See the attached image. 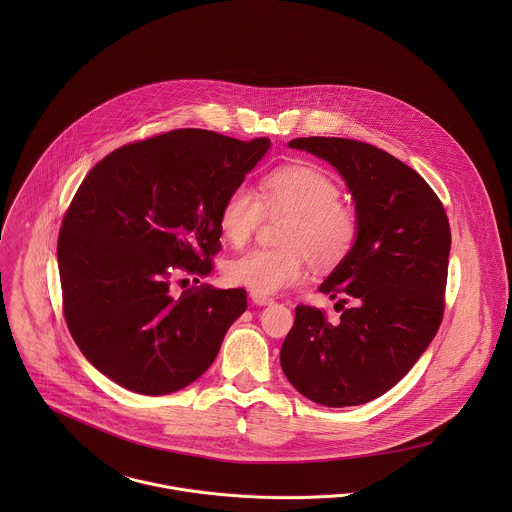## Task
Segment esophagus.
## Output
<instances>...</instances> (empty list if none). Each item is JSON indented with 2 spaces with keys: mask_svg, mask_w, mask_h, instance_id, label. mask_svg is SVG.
<instances>
[{
  "mask_svg": "<svg viewBox=\"0 0 512 512\" xmlns=\"http://www.w3.org/2000/svg\"><path fill=\"white\" fill-rule=\"evenodd\" d=\"M250 297H252V301H254L256 305H270V303H274V297H268V295H258V293H250Z\"/></svg>",
  "mask_w": 512,
  "mask_h": 512,
  "instance_id": "1",
  "label": "esophagus"
}]
</instances>
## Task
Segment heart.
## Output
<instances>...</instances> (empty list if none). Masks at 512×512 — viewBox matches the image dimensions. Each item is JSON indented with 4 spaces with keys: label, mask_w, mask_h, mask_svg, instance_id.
<instances>
[{
    "label": "heart",
    "mask_w": 512,
    "mask_h": 512,
    "mask_svg": "<svg viewBox=\"0 0 512 512\" xmlns=\"http://www.w3.org/2000/svg\"><path fill=\"white\" fill-rule=\"evenodd\" d=\"M264 215H288L278 238L282 248H256L224 266L226 282L258 295L299 284L307 258L317 270L339 266L359 240L357 211L341 201L339 183L315 165L274 169L260 179L258 193L246 185L232 187L220 205V234L240 248L254 236Z\"/></svg>",
    "instance_id": "heart-1"
}]
</instances>
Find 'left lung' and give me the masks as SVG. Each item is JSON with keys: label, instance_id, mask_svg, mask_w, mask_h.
I'll return each mask as SVG.
<instances>
[{"label": "left lung", "instance_id": "obj_1", "mask_svg": "<svg viewBox=\"0 0 512 512\" xmlns=\"http://www.w3.org/2000/svg\"><path fill=\"white\" fill-rule=\"evenodd\" d=\"M290 146L337 167L361 230L353 252L319 288L339 299V321L297 305L280 363L305 398L329 408L359 406L404 378L438 333L449 220L434 189L384 149L317 136Z\"/></svg>", "mask_w": 512, "mask_h": 512}]
</instances>
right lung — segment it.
<instances>
[{
    "label": "right lung",
    "mask_w": 512,
    "mask_h": 512,
    "mask_svg": "<svg viewBox=\"0 0 512 512\" xmlns=\"http://www.w3.org/2000/svg\"><path fill=\"white\" fill-rule=\"evenodd\" d=\"M268 147L173 130L114 149L80 183L57 244L63 315L80 353L116 384L169 394L217 359L246 290L175 295L171 284L213 272L222 199Z\"/></svg>",
    "instance_id": "1"
}]
</instances>
